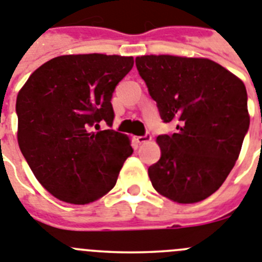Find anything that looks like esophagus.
Segmentation results:
<instances>
[{"instance_id": "34e87169", "label": "esophagus", "mask_w": 262, "mask_h": 262, "mask_svg": "<svg viewBox=\"0 0 262 262\" xmlns=\"http://www.w3.org/2000/svg\"><path fill=\"white\" fill-rule=\"evenodd\" d=\"M151 140V136H150V134H145V136H138V137H136V141H137V143H146V142H148V141Z\"/></svg>"}]
</instances>
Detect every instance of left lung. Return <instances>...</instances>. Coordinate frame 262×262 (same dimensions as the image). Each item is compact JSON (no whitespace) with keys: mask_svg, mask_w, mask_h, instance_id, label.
I'll return each mask as SVG.
<instances>
[{"mask_svg":"<svg viewBox=\"0 0 262 262\" xmlns=\"http://www.w3.org/2000/svg\"><path fill=\"white\" fill-rule=\"evenodd\" d=\"M136 65L162 120L178 122L176 133L157 138L152 187L178 204L207 199L234 168L249 128L246 86L209 58L147 55Z\"/></svg>","mask_w":262,"mask_h":262,"instance_id":"obj_1","label":"left lung"}]
</instances>
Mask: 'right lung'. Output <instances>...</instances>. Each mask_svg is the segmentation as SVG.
Returning <instances> with one entry per match:
<instances>
[{"mask_svg":"<svg viewBox=\"0 0 262 262\" xmlns=\"http://www.w3.org/2000/svg\"><path fill=\"white\" fill-rule=\"evenodd\" d=\"M134 65L117 55H65L47 61L16 96L18 145L35 178L60 201L86 205L107 194L133 152L112 126V94Z\"/></svg>","mask_w":262,"mask_h":262,"instance_id":"right-lung-1","label":"right lung"}]
</instances>
